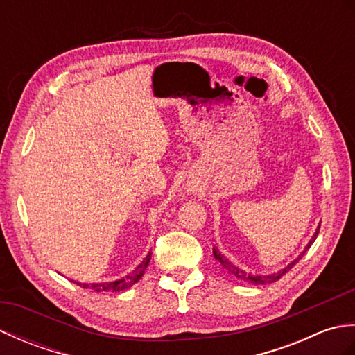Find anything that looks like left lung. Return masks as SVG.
I'll return each instance as SVG.
<instances>
[{
	"label": "left lung",
	"mask_w": 355,
	"mask_h": 355,
	"mask_svg": "<svg viewBox=\"0 0 355 355\" xmlns=\"http://www.w3.org/2000/svg\"><path fill=\"white\" fill-rule=\"evenodd\" d=\"M319 230H320V225H319V229H318V232L314 233V236H313V239L310 241V244L306 245V248H310V245H311V243H314V239L318 238V235H319ZM305 253V252H304ZM304 253L299 256L297 259H294L290 266H286L285 268H282L281 271H277V273H275V275H268V276H254V275H248V273H245L244 270H241L239 267H236L235 263H232L227 258H225V256L218 250V248H214V256H215V259H218L220 261V263L221 266L229 271L230 275H233L235 276L236 279H241V281H245V282H252V284H254V285H266V284H271V282H276V281H279V279H281L286 271H290L294 266H296V263L299 262V259H302V256H304Z\"/></svg>",
	"instance_id": "obj_1"
}]
</instances>
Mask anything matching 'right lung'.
<instances>
[{
	"mask_svg": "<svg viewBox=\"0 0 355 355\" xmlns=\"http://www.w3.org/2000/svg\"><path fill=\"white\" fill-rule=\"evenodd\" d=\"M149 261H150V252L148 253L146 258L141 261L140 266L135 268L131 275L125 276L123 279H119V281H116V282H101V284H80V282H76V284L79 286H82V288H92L94 291H112V293L122 291V290L130 288V286H132L135 282L139 281L141 275L145 273Z\"/></svg>",
	"mask_w": 355,
	"mask_h": 355,
	"instance_id": "add662e5",
	"label": "right lung"
}]
</instances>
